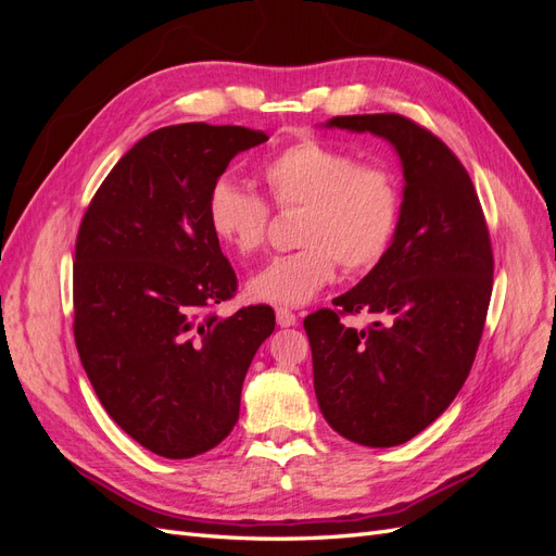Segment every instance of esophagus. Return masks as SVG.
Returning <instances> with one entry per match:
<instances>
[{
  "label": "esophagus",
  "mask_w": 556,
  "mask_h": 556,
  "mask_svg": "<svg viewBox=\"0 0 556 556\" xmlns=\"http://www.w3.org/2000/svg\"><path fill=\"white\" fill-rule=\"evenodd\" d=\"M276 319H278L280 327H294L296 325V315L292 311H288V308H278L276 311Z\"/></svg>",
  "instance_id": "esophagus-1"
}]
</instances>
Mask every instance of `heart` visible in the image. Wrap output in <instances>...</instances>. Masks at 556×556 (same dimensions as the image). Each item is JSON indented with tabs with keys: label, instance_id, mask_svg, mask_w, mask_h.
<instances>
[{
	"label": "heart",
	"instance_id": "b5f03b06",
	"mask_svg": "<svg viewBox=\"0 0 556 556\" xmlns=\"http://www.w3.org/2000/svg\"><path fill=\"white\" fill-rule=\"evenodd\" d=\"M262 182L276 211H296V243L248 280V294L276 306H301L336 276L374 268L390 250L401 215V185L382 162L304 139L266 160ZM213 233L243 257L266 245L271 207L229 178L215 180L206 204Z\"/></svg>",
	"mask_w": 556,
	"mask_h": 556
}]
</instances>
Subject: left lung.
<instances>
[{
  "mask_svg": "<svg viewBox=\"0 0 556 556\" xmlns=\"http://www.w3.org/2000/svg\"><path fill=\"white\" fill-rule=\"evenodd\" d=\"M329 125L384 137L406 176L390 250L357 288L304 319L329 427L392 447L425 431L470 374L492 299V239L473 180L433 131L399 113ZM359 312L377 319L366 330L344 325Z\"/></svg>",
  "mask_w": 556,
  "mask_h": 556,
  "instance_id": "1",
  "label": "left lung"
}]
</instances>
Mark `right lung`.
Wrapping results in <instances>:
<instances>
[{
	"mask_svg": "<svg viewBox=\"0 0 556 556\" xmlns=\"http://www.w3.org/2000/svg\"><path fill=\"white\" fill-rule=\"evenodd\" d=\"M268 137L233 125L150 131L99 185L74 262V339L115 425L146 450L188 459L227 439L274 308L217 317L239 280L206 215L237 153Z\"/></svg>",
	"mask_w": 556,
	"mask_h": 556,
	"instance_id": "right-lung-1",
	"label": "right lung"
}]
</instances>
